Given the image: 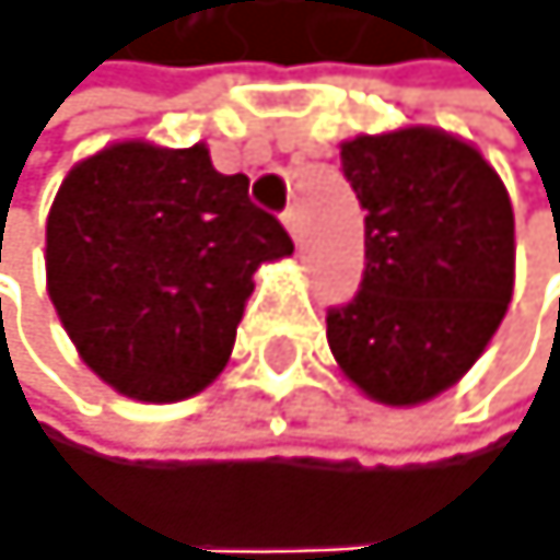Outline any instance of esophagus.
I'll return each mask as SVG.
<instances>
[{
    "mask_svg": "<svg viewBox=\"0 0 560 560\" xmlns=\"http://www.w3.org/2000/svg\"><path fill=\"white\" fill-rule=\"evenodd\" d=\"M282 223H285V231L293 234V242L300 245V237H304V223H300V208H285V212H282Z\"/></svg>",
    "mask_w": 560,
    "mask_h": 560,
    "instance_id": "34e87169",
    "label": "esophagus"
}]
</instances>
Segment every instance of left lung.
I'll use <instances>...</instances> for the list:
<instances>
[{"instance_id":"1","label":"left lung","mask_w":560,"mask_h":560,"mask_svg":"<svg viewBox=\"0 0 560 560\" xmlns=\"http://www.w3.org/2000/svg\"><path fill=\"white\" fill-rule=\"evenodd\" d=\"M366 208L359 293L329 307V352L370 399L415 407L477 363L513 296V205L480 150L440 127L340 142Z\"/></svg>"}]
</instances>
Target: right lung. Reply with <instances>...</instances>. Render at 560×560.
I'll return each instance as SVG.
<instances>
[{"label": "right lung", "mask_w": 560, "mask_h": 560, "mask_svg": "<svg viewBox=\"0 0 560 560\" xmlns=\"http://www.w3.org/2000/svg\"><path fill=\"white\" fill-rule=\"evenodd\" d=\"M293 253L208 145L113 142L65 175L47 215V293L116 393L175 404L220 377L256 267Z\"/></svg>", "instance_id": "1"}]
</instances>
